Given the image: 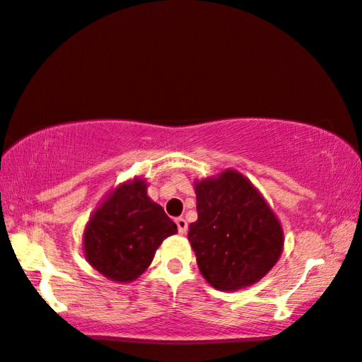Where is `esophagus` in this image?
I'll return each instance as SVG.
<instances>
[{
    "instance_id": "obj_1",
    "label": "esophagus",
    "mask_w": 362,
    "mask_h": 362,
    "mask_svg": "<svg viewBox=\"0 0 362 362\" xmlns=\"http://www.w3.org/2000/svg\"><path fill=\"white\" fill-rule=\"evenodd\" d=\"M175 223H177V230L178 233H187V228H189V225H187V220L184 218V216H178V218H175Z\"/></svg>"
}]
</instances>
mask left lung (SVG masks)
<instances>
[{
  "label": "left lung",
  "mask_w": 362,
  "mask_h": 362,
  "mask_svg": "<svg viewBox=\"0 0 362 362\" xmlns=\"http://www.w3.org/2000/svg\"><path fill=\"white\" fill-rule=\"evenodd\" d=\"M195 194L189 240L204 278L221 291L262 279L283 250L281 225L263 197L235 170L199 182Z\"/></svg>",
  "instance_id": "1"
}]
</instances>
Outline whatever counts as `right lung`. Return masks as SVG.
<instances>
[{
    "instance_id": "right-lung-1",
    "label": "right lung",
    "mask_w": 362,
    "mask_h": 362,
    "mask_svg": "<svg viewBox=\"0 0 362 362\" xmlns=\"http://www.w3.org/2000/svg\"><path fill=\"white\" fill-rule=\"evenodd\" d=\"M175 231L177 225L137 178L115 189L89 220L84 255L104 276L127 283L146 272L162 240Z\"/></svg>"
}]
</instances>
